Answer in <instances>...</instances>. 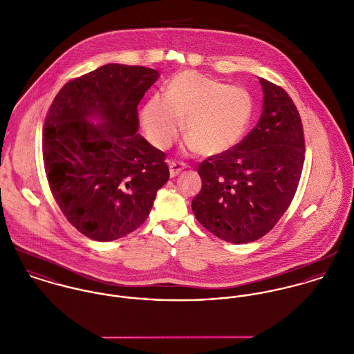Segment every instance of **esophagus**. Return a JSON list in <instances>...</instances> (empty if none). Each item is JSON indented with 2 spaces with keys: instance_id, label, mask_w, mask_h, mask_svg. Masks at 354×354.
Here are the masks:
<instances>
[{
  "instance_id": "obj_1",
  "label": "esophagus",
  "mask_w": 354,
  "mask_h": 354,
  "mask_svg": "<svg viewBox=\"0 0 354 354\" xmlns=\"http://www.w3.org/2000/svg\"><path fill=\"white\" fill-rule=\"evenodd\" d=\"M184 169H185V163H181V162H177V160H171V162L169 163L170 177H176V176H178Z\"/></svg>"
}]
</instances>
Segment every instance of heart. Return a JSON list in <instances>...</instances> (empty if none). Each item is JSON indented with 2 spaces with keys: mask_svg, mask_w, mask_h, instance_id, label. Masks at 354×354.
I'll return each mask as SVG.
<instances>
[{
  "mask_svg": "<svg viewBox=\"0 0 354 354\" xmlns=\"http://www.w3.org/2000/svg\"><path fill=\"white\" fill-rule=\"evenodd\" d=\"M252 114V97L245 88L184 71L169 82L166 95L153 94L145 103L140 122L152 146L166 150L185 118V149L212 156L241 140Z\"/></svg>",
  "mask_w": 354,
  "mask_h": 354,
  "instance_id": "b5f03b06",
  "label": "heart"
}]
</instances>
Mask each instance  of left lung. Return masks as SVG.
Instances as JSON below:
<instances>
[{"instance_id": "1", "label": "left lung", "mask_w": 354, "mask_h": 354, "mask_svg": "<svg viewBox=\"0 0 354 354\" xmlns=\"http://www.w3.org/2000/svg\"><path fill=\"white\" fill-rule=\"evenodd\" d=\"M263 110L252 131L229 151L199 165L202 189L192 201L196 219L233 244L261 239L293 201L305 153L296 104L279 86L260 79Z\"/></svg>"}]
</instances>
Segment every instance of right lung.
<instances>
[{
    "label": "right lung",
    "instance_id": "right-lung-1",
    "mask_svg": "<svg viewBox=\"0 0 354 354\" xmlns=\"http://www.w3.org/2000/svg\"><path fill=\"white\" fill-rule=\"evenodd\" d=\"M158 77L151 68L107 64L68 82L51 103L45 171L62 214L88 239L136 230L169 180L165 152L138 133V104Z\"/></svg>",
    "mask_w": 354,
    "mask_h": 354
}]
</instances>
